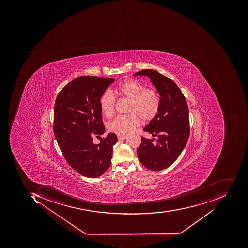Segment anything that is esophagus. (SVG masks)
Instances as JSON below:
<instances>
[{
  "label": "esophagus",
  "mask_w": 248,
  "mask_h": 248,
  "mask_svg": "<svg viewBox=\"0 0 248 248\" xmlns=\"http://www.w3.org/2000/svg\"><path fill=\"white\" fill-rule=\"evenodd\" d=\"M118 139L119 140H124L125 138L126 137V135H117Z\"/></svg>",
  "instance_id": "esophagus-1"
}]
</instances>
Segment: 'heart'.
I'll return each instance as SVG.
<instances>
[{"label": "heart", "mask_w": 248, "mask_h": 248, "mask_svg": "<svg viewBox=\"0 0 248 248\" xmlns=\"http://www.w3.org/2000/svg\"><path fill=\"white\" fill-rule=\"evenodd\" d=\"M113 93L118 97L130 101L128 115H120L108 122L107 127L118 135H126L133 131L143 121H151L159 113L161 98L155 88H145L142 83L135 79H126L114 88ZM116 99L111 92L107 91L100 99L103 115L107 118L115 113Z\"/></svg>", "instance_id": "obj_1"}]
</instances>
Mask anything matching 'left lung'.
Wrapping results in <instances>:
<instances>
[{
	"label": "left lung",
	"mask_w": 248,
	"mask_h": 248,
	"mask_svg": "<svg viewBox=\"0 0 248 248\" xmlns=\"http://www.w3.org/2000/svg\"><path fill=\"white\" fill-rule=\"evenodd\" d=\"M134 75H145L151 79L161 97L159 113L144 128L157 137L141 136L138 148L139 159L144 167L159 171L170 166L186 145L190 134L189 115L186 97L170 78L152 69L141 70Z\"/></svg>",
	"instance_id": "obj_1"
}]
</instances>
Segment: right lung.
Returning <instances> with one entry per match:
<instances>
[{"label": "right lung", "instance_id": "obj_1", "mask_svg": "<svg viewBox=\"0 0 248 248\" xmlns=\"http://www.w3.org/2000/svg\"><path fill=\"white\" fill-rule=\"evenodd\" d=\"M115 79L81 76L59 93L54 104V132L65 160L74 170L89 178L104 174L111 165L115 133H108L98 144L94 135L105 133L100 99Z\"/></svg>", "mask_w": 248, "mask_h": 248}]
</instances>
